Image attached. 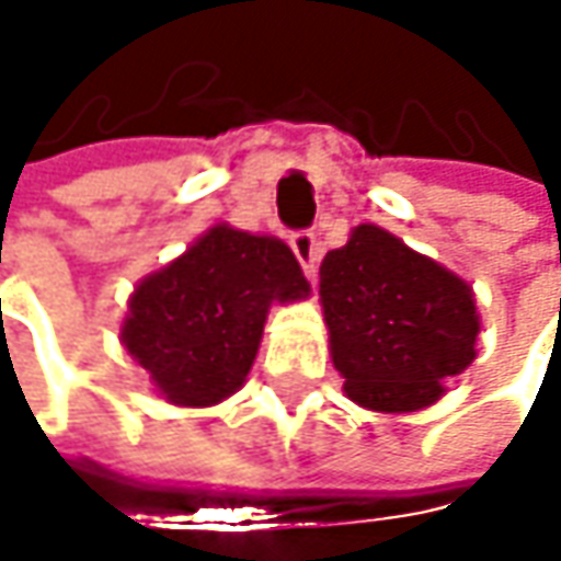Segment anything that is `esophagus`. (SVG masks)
<instances>
[{"instance_id": "1", "label": "esophagus", "mask_w": 561, "mask_h": 561, "mask_svg": "<svg viewBox=\"0 0 561 561\" xmlns=\"http://www.w3.org/2000/svg\"><path fill=\"white\" fill-rule=\"evenodd\" d=\"M291 253L298 256V263H301V270H305V276L308 279H314V270H318V260H321V247H318V237L311 233V230H298V233H291Z\"/></svg>"}]
</instances>
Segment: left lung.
Here are the masks:
<instances>
[{"mask_svg": "<svg viewBox=\"0 0 561 561\" xmlns=\"http://www.w3.org/2000/svg\"><path fill=\"white\" fill-rule=\"evenodd\" d=\"M321 305L344 390L367 409H422L474 360L481 324L468 282L374 224L324 256Z\"/></svg>", "mask_w": 561, "mask_h": 561, "instance_id": "1", "label": "left lung"}]
</instances>
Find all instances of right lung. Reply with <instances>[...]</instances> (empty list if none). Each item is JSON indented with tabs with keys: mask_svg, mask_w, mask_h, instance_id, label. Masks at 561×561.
<instances>
[{
	"mask_svg": "<svg viewBox=\"0 0 561 561\" xmlns=\"http://www.w3.org/2000/svg\"><path fill=\"white\" fill-rule=\"evenodd\" d=\"M308 295L291 250L214 227L129 298L126 351L178 405H210L243 387L273 301Z\"/></svg>",
	"mask_w": 561,
	"mask_h": 561,
	"instance_id": "right-lung-1",
	"label": "right lung"
}]
</instances>
